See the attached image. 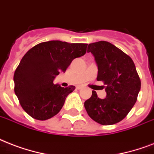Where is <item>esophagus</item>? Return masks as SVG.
<instances>
[{
  "label": "esophagus",
  "instance_id": "1",
  "mask_svg": "<svg viewBox=\"0 0 154 154\" xmlns=\"http://www.w3.org/2000/svg\"><path fill=\"white\" fill-rule=\"evenodd\" d=\"M76 88H77L78 90H81V89H83V87H82V86H77Z\"/></svg>",
  "mask_w": 154,
  "mask_h": 154
}]
</instances>
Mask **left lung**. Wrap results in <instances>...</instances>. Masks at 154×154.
<instances>
[{
  "instance_id": "8db88e82",
  "label": "left lung",
  "mask_w": 154,
  "mask_h": 154,
  "mask_svg": "<svg viewBox=\"0 0 154 154\" xmlns=\"http://www.w3.org/2000/svg\"><path fill=\"white\" fill-rule=\"evenodd\" d=\"M88 52L92 54L98 67L97 80L105 84L106 98L100 99L95 91L84 107L96 122L111 125L122 120L135 104L140 89L135 64L121 50L105 41L90 43Z\"/></svg>"
}]
</instances>
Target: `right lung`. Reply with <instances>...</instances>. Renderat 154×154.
Instances as JSON below:
<instances>
[{"label": "right lung", "instance_id": "right-lung-1", "mask_svg": "<svg viewBox=\"0 0 154 154\" xmlns=\"http://www.w3.org/2000/svg\"><path fill=\"white\" fill-rule=\"evenodd\" d=\"M88 44L49 41L34 46L21 58L14 72V91L31 117L46 120L58 114L75 86L54 84L73 59L84 55Z\"/></svg>", "mask_w": 154, "mask_h": 154}]
</instances>
